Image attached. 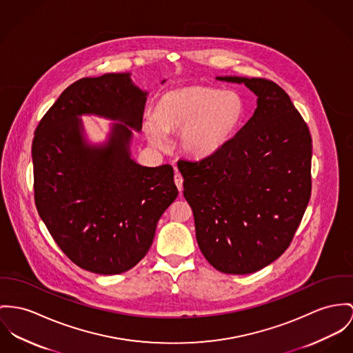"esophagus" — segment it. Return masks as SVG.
<instances>
[{"mask_svg":"<svg viewBox=\"0 0 353 353\" xmlns=\"http://www.w3.org/2000/svg\"><path fill=\"white\" fill-rule=\"evenodd\" d=\"M183 176L179 173V172H176V174H174V184H176V187H177V190H183Z\"/></svg>","mask_w":353,"mask_h":353,"instance_id":"obj_1","label":"esophagus"}]
</instances>
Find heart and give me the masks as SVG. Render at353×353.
Returning a JSON list of instances; mask_svg holds the SVG:
<instances>
[{
	"mask_svg": "<svg viewBox=\"0 0 353 353\" xmlns=\"http://www.w3.org/2000/svg\"><path fill=\"white\" fill-rule=\"evenodd\" d=\"M245 102L236 91L211 85H183L163 92L143 132L150 143L163 148V133L179 134V146L190 157L207 159L220 152L241 129Z\"/></svg>",
	"mask_w": 353,
	"mask_h": 353,
	"instance_id": "b5f03b06",
	"label": "heart"
}]
</instances>
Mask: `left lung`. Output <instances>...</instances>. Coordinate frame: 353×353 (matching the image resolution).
Segmentation results:
<instances>
[{"instance_id":"obj_1","label":"left lung","mask_w":353,"mask_h":353,"mask_svg":"<svg viewBox=\"0 0 353 353\" xmlns=\"http://www.w3.org/2000/svg\"><path fill=\"white\" fill-rule=\"evenodd\" d=\"M216 81L244 84L256 109L216 154L177 168L205 259L224 274H251L279 258L299 228L312 190V138L276 83Z\"/></svg>"}]
</instances>
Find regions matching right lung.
Masks as SVG:
<instances>
[{
    "label": "right lung",
    "mask_w": 353,
    "mask_h": 353,
    "mask_svg": "<svg viewBox=\"0 0 353 353\" xmlns=\"http://www.w3.org/2000/svg\"><path fill=\"white\" fill-rule=\"evenodd\" d=\"M146 99L130 72L83 78L61 92L34 132L37 212L61 251L87 272L134 268L179 194L170 165L150 168L132 157ZM81 114L114 121L103 143L89 142Z\"/></svg>",
    "instance_id": "1"
}]
</instances>
